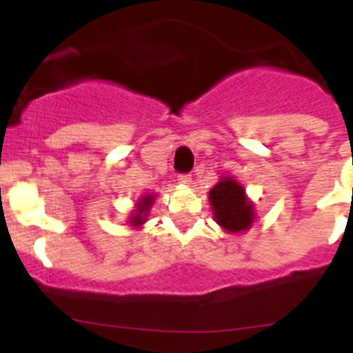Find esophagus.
Listing matches in <instances>:
<instances>
[{
	"instance_id": "34e87169",
	"label": "esophagus",
	"mask_w": 353,
	"mask_h": 353,
	"mask_svg": "<svg viewBox=\"0 0 353 353\" xmlns=\"http://www.w3.org/2000/svg\"><path fill=\"white\" fill-rule=\"evenodd\" d=\"M176 180H179L180 183H183V185H189V183L192 182V176L189 173H180L179 176H176Z\"/></svg>"
}]
</instances>
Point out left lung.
<instances>
[{
  "label": "left lung",
  "mask_w": 353,
  "mask_h": 353,
  "mask_svg": "<svg viewBox=\"0 0 353 353\" xmlns=\"http://www.w3.org/2000/svg\"><path fill=\"white\" fill-rule=\"evenodd\" d=\"M215 221L232 233L244 232L254 219L252 205L245 199L244 187L232 179H223L208 192Z\"/></svg>",
  "instance_id": "1"
}]
</instances>
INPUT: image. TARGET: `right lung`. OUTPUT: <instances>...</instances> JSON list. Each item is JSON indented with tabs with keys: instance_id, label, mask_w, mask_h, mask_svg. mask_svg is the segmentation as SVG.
Segmentation results:
<instances>
[{
	"instance_id": "add662e5",
	"label": "right lung",
	"mask_w": 353,
	"mask_h": 353,
	"mask_svg": "<svg viewBox=\"0 0 353 353\" xmlns=\"http://www.w3.org/2000/svg\"><path fill=\"white\" fill-rule=\"evenodd\" d=\"M152 203H154V196H145V198L139 201L138 208H136V214H134V217H132V223L136 224V226H139V224L145 223L146 221L145 217H146V214H148V208Z\"/></svg>"
}]
</instances>
